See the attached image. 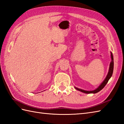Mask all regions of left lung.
<instances>
[{"instance_id":"left-lung-1","label":"left lung","mask_w":124,"mask_h":124,"mask_svg":"<svg viewBox=\"0 0 124 124\" xmlns=\"http://www.w3.org/2000/svg\"><path fill=\"white\" fill-rule=\"evenodd\" d=\"M111 53V59H112V61L110 62V65H109V71L108 72V74L106 76V77L104 81L101 83V84L98 87H97L96 89H95L93 91H85V90H82L80 89V88H78V87H75V88L76 90H77L78 91H80L84 93H86V94H90V93H96L98 92H100L101 90L103 89V88L105 87V86L106 85V84L107 83L108 81H109V80L110 79V78L112 77V74H113V70H114V59H113V54L112 52Z\"/></svg>"}]
</instances>
